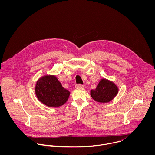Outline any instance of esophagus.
Wrapping results in <instances>:
<instances>
[{
  "mask_svg": "<svg viewBox=\"0 0 155 155\" xmlns=\"http://www.w3.org/2000/svg\"><path fill=\"white\" fill-rule=\"evenodd\" d=\"M75 87L76 88H83L84 87V86L83 84H77L75 86Z\"/></svg>",
  "mask_w": 155,
  "mask_h": 155,
  "instance_id": "34e87169",
  "label": "esophagus"
}]
</instances>
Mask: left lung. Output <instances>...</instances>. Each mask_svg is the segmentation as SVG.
Listing matches in <instances>:
<instances>
[{
    "label": "left lung",
    "instance_id": "1",
    "mask_svg": "<svg viewBox=\"0 0 155 155\" xmlns=\"http://www.w3.org/2000/svg\"><path fill=\"white\" fill-rule=\"evenodd\" d=\"M118 91V87L113 81L102 78L96 89L90 91V95L96 102L107 103L115 98Z\"/></svg>",
    "mask_w": 155,
    "mask_h": 155
}]
</instances>
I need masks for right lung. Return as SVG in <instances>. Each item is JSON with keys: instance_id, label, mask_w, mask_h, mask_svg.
Masks as SVG:
<instances>
[{"instance_id": "right-lung-1", "label": "right lung", "mask_w": 155, "mask_h": 155, "mask_svg": "<svg viewBox=\"0 0 155 155\" xmlns=\"http://www.w3.org/2000/svg\"><path fill=\"white\" fill-rule=\"evenodd\" d=\"M35 93L39 101L50 107L64 105L71 94L54 75H46L39 78L35 84Z\"/></svg>"}]
</instances>
